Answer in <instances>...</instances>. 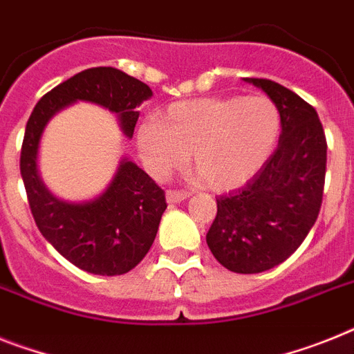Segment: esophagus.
<instances>
[{
    "label": "esophagus",
    "instance_id": "esophagus-1",
    "mask_svg": "<svg viewBox=\"0 0 354 354\" xmlns=\"http://www.w3.org/2000/svg\"><path fill=\"white\" fill-rule=\"evenodd\" d=\"M189 196H191V192L182 191V189H172V191H167V201L169 203H180Z\"/></svg>",
    "mask_w": 354,
    "mask_h": 354
}]
</instances>
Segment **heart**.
<instances>
[{"label":"heart","mask_w":354,"mask_h":354,"mask_svg":"<svg viewBox=\"0 0 354 354\" xmlns=\"http://www.w3.org/2000/svg\"><path fill=\"white\" fill-rule=\"evenodd\" d=\"M281 117L268 97H207L172 104L136 142L153 174L165 176L189 156L198 182L227 191L248 182L277 142Z\"/></svg>","instance_id":"obj_1"}]
</instances>
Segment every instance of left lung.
<instances>
[{
    "instance_id": "1",
    "label": "left lung",
    "mask_w": 354,
    "mask_h": 354,
    "mask_svg": "<svg viewBox=\"0 0 354 354\" xmlns=\"http://www.w3.org/2000/svg\"><path fill=\"white\" fill-rule=\"evenodd\" d=\"M277 106V149L241 189L216 198L207 245L230 272L259 273L286 261L319 218L328 144L311 104L268 79H246Z\"/></svg>"
}]
</instances>
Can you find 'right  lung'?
Returning a JSON list of instances; mask_svg holds the SVG:
<instances>
[{"mask_svg": "<svg viewBox=\"0 0 354 354\" xmlns=\"http://www.w3.org/2000/svg\"><path fill=\"white\" fill-rule=\"evenodd\" d=\"M153 95L135 77L111 66L84 70L55 86L35 104L26 122L19 169L34 221L62 257L95 275H122L149 252L163 210L165 192L136 163L122 160L109 187L86 203H68L50 194L37 172L41 135L50 118L77 100L100 104L117 113L131 138L140 106Z\"/></svg>", "mask_w": 354, "mask_h": 354, "instance_id": "obj_1", "label": "right lung"}]
</instances>
